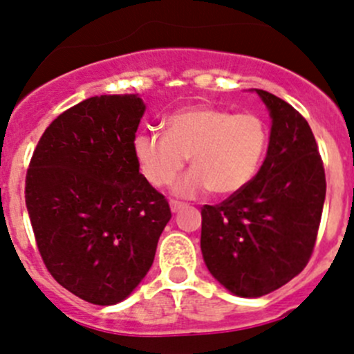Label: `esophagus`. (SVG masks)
I'll return each instance as SVG.
<instances>
[{"label": "esophagus", "instance_id": "obj_1", "mask_svg": "<svg viewBox=\"0 0 354 354\" xmlns=\"http://www.w3.org/2000/svg\"><path fill=\"white\" fill-rule=\"evenodd\" d=\"M169 207H171V212L178 213V212H180V209H183V208L186 207V203H183V201L173 200V201H171V203H169Z\"/></svg>", "mask_w": 354, "mask_h": 354}]
</instances>
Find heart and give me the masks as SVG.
I'll return each mask as SVG.
<instances>
[{
  "mask_svg": "<svg viewBox=\"0 0 354 354\" xmlns=\"http://www.w3.org/2000/svg\"><path fill=\"white\" fill-rule=\"evenodd\" d=\"M267 145L269 127L257 114L195 106L169 115L166 134H136L133 153L142 176L156 188L169 185L188 158L193 169L176 181V195L195 196L207 189L234 195L255 178Z\"/></svg>",
  "mask_w": 354,
  "mask_h": 354,
  "instance_id": "heart-1",
  "label": "heart"
}]
</instances>
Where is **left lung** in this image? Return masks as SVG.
<instances>
[{
    "label": "left lung",
    "instance_id": "left-lung-1",
    "mask_svg": "<svg viewBox=\"0 0 354 354\" xmlns=\"http://www.w3.org/2000/svg\"><path fill=\"white\" fill-rule=\"evenodd\" d=\"M270 111L266 161L245 188L201 208V252L232 294L260 297L308 266L326 198V174L308 120L286 100L255 88Z\"/></svg>",
    "mask_w": 354,
    "mask_h": 354
}]
</instances>
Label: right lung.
Returning <instances> with one entry per match:
<instances>
[{
    "label": "right lung",
    "mask_w": 354,
    "mask_h": 354,
    "mask_svg": "<svg viewBox=\"0 0 354 354\" xmlns=\"http://www.w3.org/2000/svg\"><path fill=\"white\" fill-rule=\"evenodd\" d=\"M145 111L136 94L82 100L46 127L26 171V209L45 267L97 306L118 304L138 287L171 218L133 153Z\"/></svg>",
    "instance_id": "right-lung-1"
}]
</instances>
